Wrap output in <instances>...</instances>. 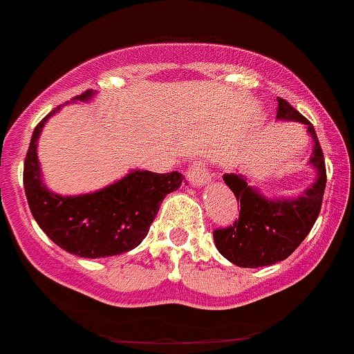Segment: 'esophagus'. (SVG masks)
Masks as SVG:
<instances>
[{"label": "esophagus", "mask_w": 354, "mask_h": 354, "mask_svg": "<svg viewBox=\"0 0 354 354\" xmlns=\"http://www.w3.org/2000/svg\"><path fill=\"white\" fill-rule=\"evenodd\" d=\"M187 183L195 187H202L204 184L211 183V171L204 162H193V167L187 170Z\"/></svg>", "instance_id": "1"}]
</instances>
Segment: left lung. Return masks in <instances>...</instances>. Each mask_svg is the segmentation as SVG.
<instances>
[{
    "mask_svg": "<svg viewBox=\"0 0 354 354\" xmlns=\"http://www.w3.org/2000/svg\"><path fill=\"white\" fill-rule=\"evenodd\" d=\"M278 120L305 124L312 134L310 165L317 171L315 183L296 198H266L241 174H225L223 180L241 204L234 225L214 230V245L227 261L239 268H262L286 261L301 245L317 220L326 187V167L314 126L286 99L278 97Z\"/></svg>",
    "mask_w": 354,
    "mask_h": 354,
    "instance_id": "1",
    "label": "left lung"
}]
</instances>
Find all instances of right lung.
<instances>
[{"mask_svg": "<svg viewBox=\"0 0 354 354\" xmlns=\"http://www.w3.org/2000/svg\"><path fill=\"white\" fill-rule=\"evenodd\" d=\"M92 95V90H86L72 101H90ZM60 109L62 106L55 108L37 124L24 159V192L31 214L53 243L77 257H111L136 248L149 234L162 198L183 184V174L133 170L86 195L62 196L49 192L42 180L37 142L44 124Z\"/></svg>", "mask_w": 354, "mask_h": 354, "instance_id": "add662e5", "label": "right lung"}]
</instances>
